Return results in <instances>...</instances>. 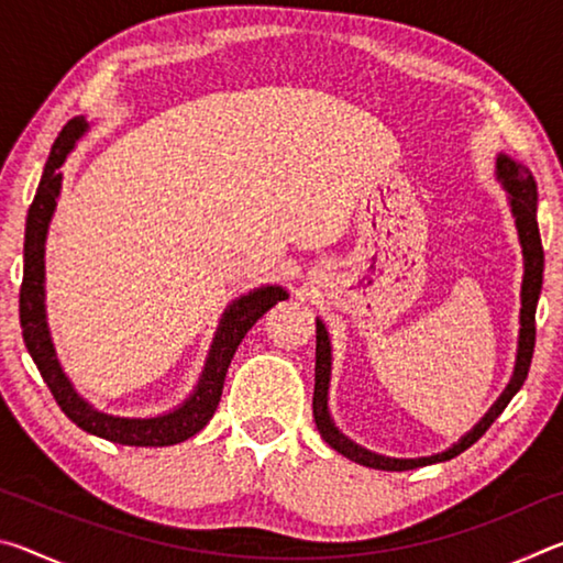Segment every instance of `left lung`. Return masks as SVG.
Here are the masks:
<instances>
[{
	"mask_svg": "<svg viewBox=\"0 0 563 563\" xmlns=\"http://www.w3.org/2000/svg\"><path fill=\"white\" fill-rule=\"evenodd\" d=\"M499 178L504 188L509 190V201L514 218H517L519 228V241L523 247V288H521V340H519V355H517V369H514V377L509 387L504 389V395L497 399L487 417L482 419L474 430L464 437L460 444H454L452 450L434 456H422V460H389V456H379L367 450H362L355 442H350L345 434L338 432V427L332 424L328 415V383H330V340L328 330L318 320V345H316V393H312V417H316V424L332 450L345 454L347 460L357 462L362 466H373V470H385V472H405V470H417V466L434 464V462H446L452 456L462 454L464 450L479 440V437L489 430L504 407L511 402V397L519 393L523 379L529 375L531 357H533V345H537V302L541 292V280H544V247H541V235H539V223H537V184H533V176L529 174L527 166L517 164L507 156L497 158Z\"/></svg>",
	"mask_w": 563,
	"mask_h": 563,
	"instance_id": "obj_1",
	"label": "left lung"
}]
</instances>
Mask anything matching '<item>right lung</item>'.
I'll use <instances>...</instances> for the list:
<instances>
[{
  "instance_id": "obj_1",
  "label": "right lung",
  "mask_w": 563,
  "mask_h": 563,
  "mask_svg": "<svg viewBox=\"0 0 563 563\" xmlns=\"http://www.w3.org/2000/svg\"><path fill=\"white\" fill-rule=\"evenodd\" d=\"M87 131V121L84 117L71 119L59 131L54 146L46 158L44 174L36 188V196L26 213V231H24V278L22 290H19V322H22V338L24 345L30 350L34 365L40 367L46 387L52 389L56 405L62 412L71 419L76 427L84 432L97 434L101 440L129 444V446H168L178 444L201 432L203 427L211 422L218 402L223 395V383L228 365L235 355L238 345H241L245 332L258 322L265 312H268L275 302L288 298L283 288H261L255 292L243 295L235 300L231 308L225 310L221 328L213 340V350L208 355L206 369L201 383H198L196 393L190 395L184 405L174 412L164 417L151 419H123L111 417L91 409L84 399L74 393L69 379L64 377L59 362L54 357V347L49 340V330L44 322V241L46 228H49L56 196L62 188V174L59 166L64 158L74 148V141Z\"/></svg>"
}]
</instances>
